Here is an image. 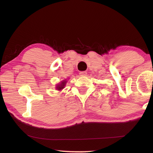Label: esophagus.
<instances>
[{
  "label": "esophagus",
  "instance_id": "esophagus-1",
  "mask_svg": "<svg viewBox=\"0 0 153 153\" xmlns=\"http://www.w3.org/2000/svg\"><path fill=\"white\" fill-rule=\"evenodd\" d=\"M86 74H87V72L86 71H80L79 72V75L81 76H85Z\"/></svg>",
  "mask_w": 153,
  "mask_h": 153
}]
</instances>
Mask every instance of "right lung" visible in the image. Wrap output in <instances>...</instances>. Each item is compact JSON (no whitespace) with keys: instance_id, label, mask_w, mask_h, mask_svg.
<instances>
[{"instance_id":"right-lung-1","label":"right lung","mask_w":153,"mask_h":153,"mask_svg":"<svg viewBox=\"0 0 153 153\" xmlns=\"http://www.w3.org/2000/svg\"><path fill=\"white\" fill-rule=\"evenodd\" d=\"M66 82L67 81L66 80H63V81L60 83V84H57L56 85V89L57 90H62V89H63L65 88V85L66 84Z\"/></svg>"}]
</instances>
